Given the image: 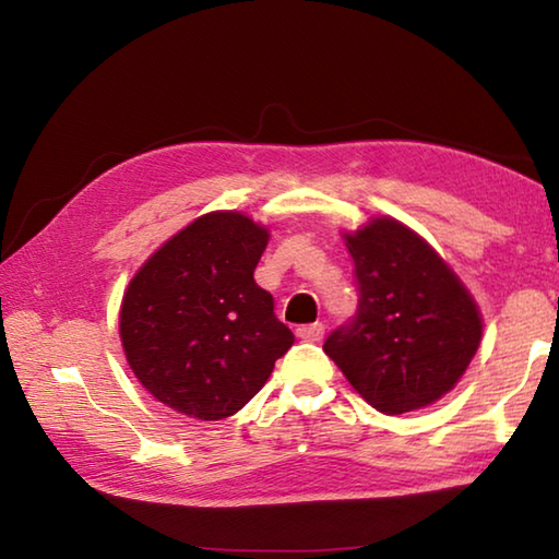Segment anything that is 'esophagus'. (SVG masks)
Listing matches in <instances>:
<instances>
[{
  "label": "esophagus",
  "instance_id": "esophagus-1",
  "mask_svg": "<svg viewBox=\"0 0 559 559\" xmlns=\"http://www.w3.org/2000/svg\"><path fill=\"white\" fill-rule=\"evenodd\" d=\"M296 335H298L300 340H306V343H320V340H323V335H325V325H323V323L300 325V328L296 330Z\"/></svg>",
  "mask_w": 559,
  "mask_h": 559
}]
</instances>
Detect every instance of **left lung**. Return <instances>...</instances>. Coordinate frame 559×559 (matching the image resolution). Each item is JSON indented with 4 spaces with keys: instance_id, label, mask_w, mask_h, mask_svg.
<instances>
[{
    "instance_id": "obj_1",
    "label": "left lung",
    "mask_w": 559,
    "mask_h": 559,
    "mask_svg": "<svg viewBox=\"0 0 559 559\" xmlns=\"http://www.w3.org/2000/svg\"><path fill=\"white\" fill-rule=\"evenodd\" d=\"M355 261L357 316L325 340V355L382 414L439 402L484 337L476 300L431 246L392 216L343 234Z\"/></svg>"
}]
</instances>
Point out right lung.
<instances>
[{
	"mask_svg": "<svg viewBox=\"0 0 559 559\" xmlns=\"http://www.w3.org/2000/svg\"><path fill=\"white\" fill-rule=\"evenodd\" d=\"M269 229L210 212L167 239L128 283L120 340L138 382L169 409L219 421L241 409L293 333L253 281Z\"/></svg>",
	"mask_w": 559,
	"mask_h": 559,
	"instance_id": "obj_1",
	"label": "right lung"
}]
</instances>
